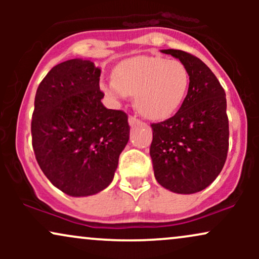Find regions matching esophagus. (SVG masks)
Here are the masks:
<instances>
[{"mask_svg":"<svg viewBox=\"0 0 259 259\" xmlns=\"http://www.w3.org/2000/svg\"><path fill=\"white\" fill-rule=\"evenodd\" d=\"M129 124L132 126H134V125H139V124H141V120L140 119H138V118L136 117H129Z\"/></svg>","mask_w":259,"mask_h":259,"instance_id":"esophagus-1","label":"esophagus"}]
</instances>
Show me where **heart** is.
I'll return each instance as SVG.
<instances>
[{
	"label": "heart",
	"instance_id": "1",
	"mask_svg": "<svg viewBox=\"0 0 259 259\" xmlns=\"http://www.w3.org/2000/svg\"><path fill=\"white\" fill-rule=\"evenodd\" d=\"M187 68L177 59L138 56L124 59L114 69V79L101 88L113 99L135 95V107L150 119H165L179 108L189 89Z\"/></svg>",
	"mask_w": 259,
	"mask_h": 259
}]
</instances>
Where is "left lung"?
<instances>
[{"label":"left lung","instance_id":"obj_1","mask_svg":"<svg viewBox=\"0 0 259 259\" xmlns=\"http://www.w3.org/2000/svg\"><path fill=\"white\" fill-rule=\"evenodd\" d=\"M189 70L183 105L171 118L151 124L150 154L156 180L177 194H195L222 171L229 148L225 91L200 58L180 50H162Z\"/></svg>","mask_w":259,"mask_h":259}]
</instances>
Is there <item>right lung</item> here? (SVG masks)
Listing matches in <instances>:
<instances>
[{
  "label": "right lung",
  "instance_id": "obj_1",
  "mask_svg": "<svg viewBox=\"0 0 259 259\" xmlns=\"http://www.w3.org/2000/svg\"><path fill=\"white\" fill-rule=\"evenodd\" d=\"M100 75L94 62L69 59L47 73L35 95V157L47 179L73 197L105 190L129 141L127 115L101 102Z\"/></svg>",
  "mask_w": 259,
  "mask_h": 259
}]
</instances>
